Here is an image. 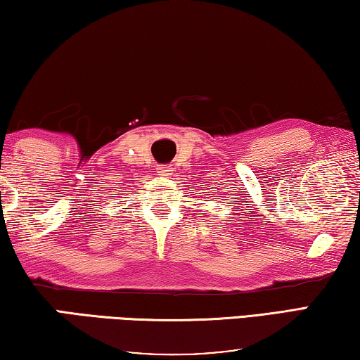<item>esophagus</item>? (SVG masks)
Wrapping results in <instances>:
<instances>
[{"label": "esophagus", "mask_w": 360, "mask_h": 360, "mask_svg": "<svg viewBox=\"0 0 360 360\" xmlns=\"http://www.w3.org/2000/svg\"><path fill=\"white\" fill-rule=\"evenodd\" d=\"M157 173L160 176H169L171 174V168L168 167V165H158L157 167Z\"/></svg>", "instance_id": "obj_1"}]
</instances>
